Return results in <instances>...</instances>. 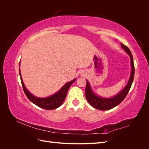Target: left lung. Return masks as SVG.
Instances as JSON below:
<instances>
[{
	"label": "left lung",
	"mask_w": 149,
	"mask_h": 149,
	"mask_svg": "<svg viewBox=\"0 0 149 149\" xmlns=\"http://www.w3.org/2000/svg\"><path fill=\"white\" fill-rule=\"evenodd\" d=\"M120 45L121 47H123V48L126 52V53L130 56V61H131L132 71L129 82L126 85V86L124 88V89L122 90V91L118 94H117L116 96L111 98H102L96 96V94L93 92L88 81H86V86L85 89L86 98V100L89 103V104L93 107L96 108V109H100L101 111H106L111 109L112 108L119 105V104L124 100L126 96L127 95L130 88L131 87L135 73V68L132 55L131 52H130V49L127 46L124 45L122 43H120Z\"/></svg>",
	"instance_id": "obj_1"
}]
</instances>
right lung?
<instances>
[{"label": "right lung", "mask_w": 149, "mask_h": 149, "mask_svg": "<svg viewBox=\"0 0 149 149\" xmlns=\"http://www.w3.org/2000/svg\"><path fill=\"white\" fill-rule=\"evenodd\" d=\"M19 73H20V80H21L22 87H23L24 91L26 97H28L29 100L31 102L35 104V105H37V106L47 110H52V109H56V108L60 107L62 104V103L63 102V101L65 100L67 92L68 91V89L70 88V86L73 84L74 81L76 80V79H74L73 80H72L71 81L66 83L61 88V89L59 91L51 96L45 97V98H39V97H35L31 93H30L29 91L26 90V89L25 87V85L23 83V81H22L20 70H19Z\"/></svg>", "instance_id": "add662e5"}]
</instances>
